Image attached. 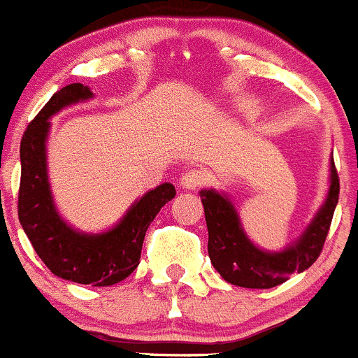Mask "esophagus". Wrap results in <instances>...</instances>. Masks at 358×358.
Listing matches in <instances>:
<instances>
[{"label": "esophagus", "mask_w": 358, "mask_h": 358, "mask_svg": "<svg viewBox=\"0 0 358 358\" xmlns=\"http://www.w3.org/2000/svg\"><path fill=\"white\" fill-rule=\"evenodd\" d=\"M206 182V172L200 169H188L182 172L179 185L186 189H196Z\"/></svg>", "instance_id": "obj_1"}]
</instances>
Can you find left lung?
I'll use <instances>...</instances> for the list:
<instances>
[{
    "label": "left lung",
    "mask_w": 358,
    "mask_h": 358,
    "mask_svg": "<svg viewBox=\"0 0 358 358\" xmlns=\"http://www.w3.org/2000/svg\"><path fill=\"white\" fill-rule=\"evenodd\" d=\"M200 199L209 230L210 264L228 283L243 288H272L285 283L294 272L311 267L320 257L339 200V177L330 162V188L325 203L306 228L301 239L283 251H264L248 239L239 214L227 196L202 189Z\"/></svg>",
    "instance_id": "8db88e82"
}]
</instances>
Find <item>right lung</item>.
<instances>
[{"label": "right lung", "instance_id": "obj_1", "mask_svg": "<svg viewBox=\"0 0 358 358\" xmlns=\"http://www.w3.org/2000/svg\"><path fill=\"white\" fill-rule=\"evenodd\" d=\"M93 93L80 83L68 84L52 94L28 124L20 141L19 221L36 255L57 278L73 283L110 287L126 279L141 264L142 243L149 224L176 188L163 182L145 193L128 209L112 230L83 234L64 223L57 214L47 176L45 142L49 119L68 105L90 100Z\"/></svg>", "mask_w": 358, "mask_h": 358}]
</instances>
